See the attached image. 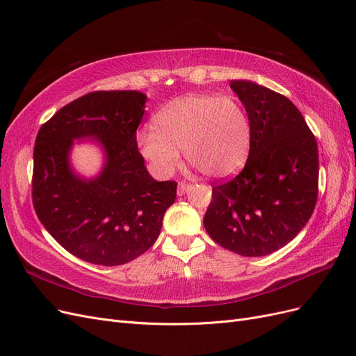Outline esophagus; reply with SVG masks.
<instances>
[{"label":"esophagus","mask_w":356,"mask_h":356,"mask_svg":"<svg viewBox=\"0 0 356 356\" xmlns=\"http://www.w3.org/2000/svg\"><path fill=\"white\" fill-rule=\"evenodd\" d=\"M190 190V184L188 182H179L178 184V195L179 196H182V195H186V193Z\"/></svg>","instance_id":"esophagus-1"}]
</instances>
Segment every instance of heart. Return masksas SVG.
Masks as SVG:
<instances>
[{
	"label": "heart",
	"instance_id": "b5f03b06",
	"mask_svg": "<svg viewBox=\"0 0 356 356\" xmlns=\"http://www.w3.org/2000/svg\"><path fill=\"white\" fill-rule=\"evenodd\" d=\"M154 131H139L136 144L157 175L169 177L179 152L204 177L225 178L238 170L251 145V120L234 96L186 95L154 115Z\"/></svg>",
	"mask_w": 356,
	"mask_h": 356
}]
</instances>
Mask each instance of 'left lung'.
I'll list each match as a JSON object with an SVG mask.
<instances>
[{
	"instance_id": "obj_1",
	"label": "left lung",
	"mask_w": 356,
	"mask_h": 356,
	"mask_svg": "<svg viewBox=\"0 0 356 356\" xmlns=\"http://www.w3.org/2000/svg\"><path fill=\"white\" fill-rule=\"evenodd\" d=\"M230 88L250 115V156L239 175L212 187L203 224L225 250L263 257L293 241L314 213L318 145L284 95L246 80H233Z\"/></svg>"
}]
</instances>
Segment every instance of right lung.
I'll return each instance as SVG.
<instances>
[{"instance_id":"1","label":"right lung","mask_w":356,"mask_h":356,"mask_svg":"<svg viewBox=\"0 0 356 356\" xmlns=\"http://www.w3.org/2000/svg\"><path fill=\"white\" fill-rule=\"evenodd\" d=\"M147 96L138 90L92 92L40 127L34 147L32 203L46 230L72 255L120 266L153 246L177 182L156 181L138 152L136 129ZM74 138H93L106 160L88 180L69 161Z\"/></svg>"}]
</instances>
